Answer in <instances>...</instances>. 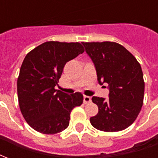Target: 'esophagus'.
I'll list each match as a JSON object with an SVG mask.
<instances>
[{"label": "esophagus", "mask_w": 158, "mask_h": 158, "mask_svg": "<svg viewBox=\"0 0 158 158\" xmlns=\"http://www.w3.org/2000/svg\"><path fill=\"white\" fill-rule=\"evenodd\" d=\"M83 101H84V103H91V97L89 96H84L83 97Z\"/></svg>", "instance_id": "esophagus-1"}]
</instances>
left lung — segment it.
Segmentation results:
<instances>
[{
    "label": "left lung",
    "instance_id": "1",
    "mask_svg": "<svg viewBox=\"0 0 158 158\" xmlns=\"http://www.w3.org/2000/svg\"><path fill=\"white\" fill-rule=\"evenodd\" d=\"M96 69L100 85L109 84V99L93 97L98 113L91 117L93 127L106 132L125 130L137 118L143 104L145 83L139 62L117 43H82Z\"/></svg>",
    "mask_w": 158,
    "mask_h": 158
}]
</instances>
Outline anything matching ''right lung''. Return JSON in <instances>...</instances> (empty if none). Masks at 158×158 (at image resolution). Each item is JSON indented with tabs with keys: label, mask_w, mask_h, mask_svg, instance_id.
<instances>
[{
	"label": "right lung",
	"mask_w": 158,
	"mask_h": 158,
	"mask_svg": "<svg viewBox=\"0 0 158 158\" xmlns=\"http://www.w3.org/2000/svg\"><path fill=\"white\" fill-rule=\"evenodd\" d=\"M83 52L80 43L49 41L24 58L18 78V103L33 130L52 135L68 127L71 110L82 103L83 95L79 92L69 95L55 87L66 62Z\"/></svg>",
	"instance_id": "right-lung-1"
}]
</instances>
